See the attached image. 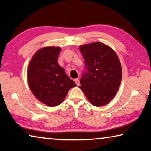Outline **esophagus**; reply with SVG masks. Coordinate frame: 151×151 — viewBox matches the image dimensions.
Wrapping results in <instances>:
<instances>
[{"label":"esophagus","mask_w":151,"mask_h":151,"mask_svg":"<svg viewBox=\"0 0 151 151\" xmlns=\"http://www.w3.org/2000/svg\"><path fill=\"white\" fill-rule=\"evenodd\" d=\"M74 81H75V82L76 83V85L78 86L79 85V80H78V78H75Z\"/></svg>","instance_id":"esophagus-1"}]
</instances>
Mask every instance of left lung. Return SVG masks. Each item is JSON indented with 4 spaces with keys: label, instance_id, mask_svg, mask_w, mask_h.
<instances>
[{
    "label": "left lung",
    "instance_id": "obj_1",
    "mask_svg": "<svg viewBox=\"0 0 151 151\" xmlns=\"http://www.w3.org/2000/svg\"><path fill=\"white\" fill-rule=\"evenodd\" d=\"M79 50L87 69L82 76L79 88L93 105H106L116 95L121 82L118 56L111 47L100 42L81 45Z\"/></svg>",
    "mask_w": 151,
    "mask_h": 151
}]
</instances>
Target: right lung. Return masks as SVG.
<instances>
[{
    "instance_id": "right-lung-1",
    "label": "right lung",
    "mask_w": 151,
    "mask_h": 151,
    "mask_svg": "<svg viewBox=\"0 0 151 151\" xmlns=\"http://www.w3.org/2000/svg\"><path fill=\"white\" fill-rule=\"evenodd\" d=\"M59 47L40 48L32 56L27 70L30 91L42 103L57 106L65 100L69 89L76 86L57 63Z\"/></svg>"
}]
</instances>
